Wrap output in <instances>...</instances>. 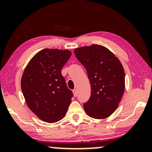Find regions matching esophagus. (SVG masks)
Instances as JSON below:
<instances>
[{
	"label": "esophagus",
	"mask_w": 152,
	"mask_h": 152,
	"mask_svg": "<svg viewBox=\"0 0 152 152\" xmlns=\"http://www.w3.org/2000/svg\"><path fill=\"white\" fill-rule=\"evenodd\" d=\"M72 93H73V95H74L75 97H76L77 95V93L76 89H74V90H72Z\"/></svg>",
	"instance_id": "esophagus-1"
}]
</instances>
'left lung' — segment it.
<instances>
[{
    "label": "left lung",
    "mask_w": 152,
    "mask_h": 152,
    "mask_svg": "<svg viewBox=\"0 0 152 152\" xmlns=\"http://www.w3.org/2000/svg\"><path fill=\"white\" fill-rule=\"evenodd\" d=\"M77 59L86 68L91 95L84 104L88 116L104 119L117 109L124 93L125 75L121 62L109 49L93 44L75 48Z\"/></svg>",
    "instance_id": "left-lung-1"
}]
</instances>
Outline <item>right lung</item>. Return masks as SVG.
Instances as JSON below:
<instances>
[{
    "mask_svg": "<svg viewBox=\"0 0 152 152\" xmlns=\"http://www.w3.org/2000/svg\"><path fill=\"white\" fill-rule=\"evenodd\" d=\"M68 50L45 48L37 53L25 68L21 89L31 111L43 121L53 123L65 116L72 92L61 69L71 56Z\"/></svg>",
    "mask_w": 152,
    "mask_h": 152,
    "instance_id": "add662e5",
    "label": "right lung"
}]
</instances>
